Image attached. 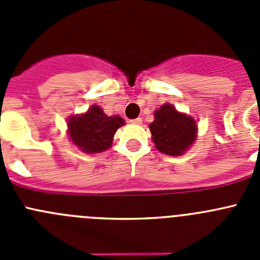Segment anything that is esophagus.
Masks as SVG:
<instances>
[{
  "instance_id": "34e87169",
  "label": "esophagus",
  "mask_w": 260,
  "mask_h": 260,
  "mask_svg": "<svg viewBox=\"0 0 260 260\" xmlns=\"http://www.w3.org/2000/svg\"><path fill=\"white\" fill-rule=\"evenodd\" d=\"M130 122H132V123H135V125H141V123H142V118H135V119H132V121H130Z\"/></svg>"
}]
</instances>
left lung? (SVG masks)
<instances>
[{
	"mask_svg": "<svg viewBox=\"0 0 260 260\" xmlns=\"http://www.w3.org/2000/svg\"><path fill=\"white\" fill-rule=\"evenodd\" d=\"M150 132L155 147L169 156H182L198 138V125L194 117L177 110L165 103L153 113Z\"/></svg>",
	"mask_w": 260,
	"mask_h": 260,
	"instance_id": "1",
	"label": "left lung"
}]
</instances>
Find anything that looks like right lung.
<instances>
[{"label": "right lung", "mask_w": 260, "mask_h": 260, "mask_svg": "<svg viewBox=\"0 0 260 260\" xmlns=\"http://www.w3.org/2000/svg\"><path fill=\"white\" fill-rule=\"evenodd\" d=\"M125 125L122 117L108 116L102 107L93 104L87 112L68 118V137L84 153H100L109 150L116 132Z\"/></svg>", "instance_id": "add662e5"}]
</instances>
